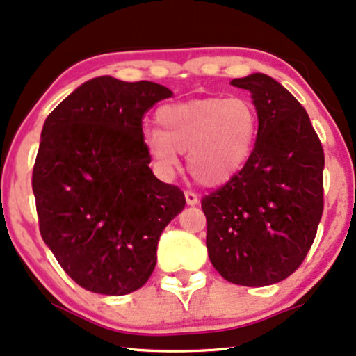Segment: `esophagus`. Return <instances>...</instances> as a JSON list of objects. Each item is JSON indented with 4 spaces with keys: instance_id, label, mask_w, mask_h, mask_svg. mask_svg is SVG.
<instances>
[{
    "instance_id": "obj_1",
    "label": "esophagus",
    "mask_w": 356,
    "mask_h": 356,
    "mask_svg": "<svg viewBox=\"0 0 356 356\" xmlns=\"http://www.w3.org/2000/svg\"><path fill=\"white\" fill-rule=\"evenodd\" d=\"M186 202H187V206H195V204H199L197 194L192 191H186Z\"/></svg>"
}]
</instances>
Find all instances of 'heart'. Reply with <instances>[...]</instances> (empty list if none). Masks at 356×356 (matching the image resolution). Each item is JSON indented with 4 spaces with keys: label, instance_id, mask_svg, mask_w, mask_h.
I'll return each instance as SVG.
<instances>
[{
    "label": "heart",
    "instance_id": "1",
    "mask_svg": "<svg viewBox=\"0 0 356 356\" xmlns=\"http://www.w3.org/2000/svg\"><path fill=\"white\" fill-rule=\"evenodd\" d=\"M161 130L145 132L144 144L162 172L177 167L187 154L192 177L206 186L226 182L248 162L254 149L257 112L244 97H204L157 110Z\"/></svg>",
    "mask_w": 356,
    "mask_h": 356
}]
</instances>
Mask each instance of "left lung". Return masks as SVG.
Wrapping results in <instances>:
<instances>
[{
	"label": "left lung",
	"mask_w": 356,
	"mask_h": 356,
	"mask_svg": "<svg viewBox=\"0 0 356 356\" xmlns=\"http://www.w3.org/2000/svg\"><path fill=\"white\" fill-rule=\"evenodd\" d=\"M251 92L257 137L248 162L202 197L206 246L229 283L268 286L300 268L323 214L325 154L303 105L264 73L234 79Z\"/></svg>",
	"instance_id": "obj_1"
}]
</instances>
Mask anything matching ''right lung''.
I'll return each mask as SVG.
<instances>
[{
    "label": "right lung",
    "instance_id": "obj_1",
    "mask_svg": "<svg viewBox=\"0 0 356 356\" xmlns=\"http://www.w3.org/2000/svg\"><path fill=\"white\" fill-rule=\"evenodd\" d=\"M172 97L154 81L97 76L44 120L33 167L42 238L81 288L122 296L147 283L162 231L186 206L150 170L142 118Z\"/></svg>",
    "mask_w": 356,
    "mask_h": 356
}]
</instances>
